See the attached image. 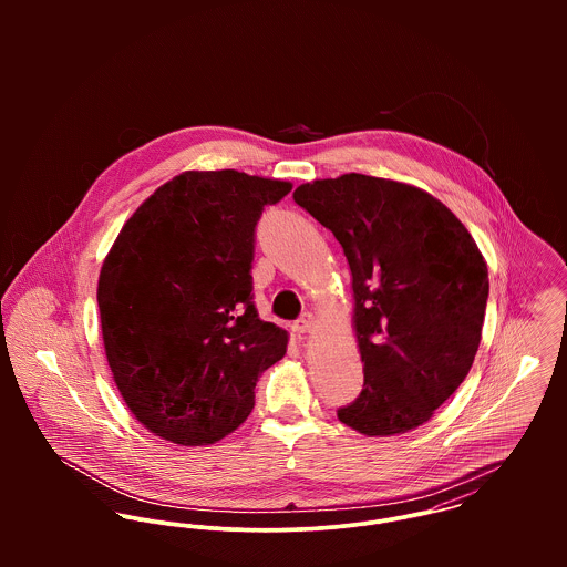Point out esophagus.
Masks as SVG:
<instances>
[{
	"mask_svg": "<svg viewBox=\"0 0 567 567\" xmlns=\"http://www.w3.org/2000/svg\"><path fill=\"white\" fill-rule=\"evenodd\" d=\"M312 327H315V319H312V315H303L299 321H295V324H292V331H295V333H299V336H303V333L312 331Z\"/></svg>",
	"mask_w": 567,
	"mask_h": 567,
	"instance_id": "1",
	"label": "esophagus"
}]
</instances>
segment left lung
Returning <instances> with one entry per match:
<instances>
[{
  "mask_svg": "<svg viewBox=\"0 0 567 567\" xmlns=\"http://www.w3.org/2000/svg\"><path fill=\"white\" fill-rule=\"evenodd\" d=\"M351 268L364 384L338 419L367 436L425 423L467 378L485 323L488 272L463 223L427 192L367 174L292 194Z\"/></svg>",
  "mask_w": 567,
  "mask_h": 567,
  "instance_id": "obj_1",
  "label": "left lung"
}]
</instances>
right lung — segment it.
I'll return each mask as SVG.
<instances>
[{"label":"right lung","instance_id":"1","mask_svg":"<svg viewBox=\"0 0 567 567\" xmlns=\"http://www.w3.org/2000/svg\"><path fill=\"white\" fill-rule=\"evenodd\" d=\"M286 181L238 169L185 172L122 227L97 281L113 380L151 432L207 445L255 405L259 375L284 358L288 333L252 301L255 227Z\"/></svg>","mask_w":567,"mask_h":567}]
</instances>
